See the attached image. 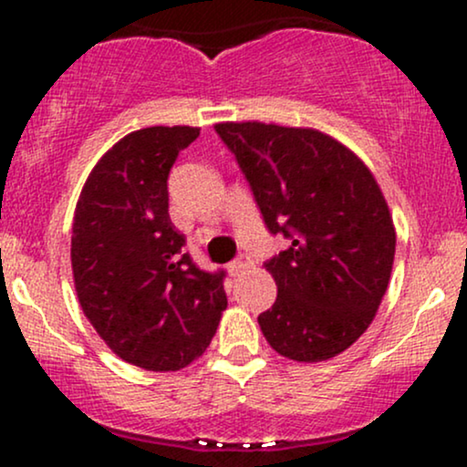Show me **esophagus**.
Listing matches in <instances>:
<instances>
[{
	"instance_id": "1",
	"label": "esophagus",
	"mask_w": 467,
	"mask_h": 467,
	"mask_svg": "<svg viewBox=\"0 0 467 467\" xmlns=\"http://www.w3.org/2000/svg\"><path fill=\"white\" fill-rule=\"evenodd\" d=\"M250 265H252L250 256L248 254H239L237 259H234L233 264H230V272H233V275H241V272L248 270Z\"/></svg>"
}]
</instances>
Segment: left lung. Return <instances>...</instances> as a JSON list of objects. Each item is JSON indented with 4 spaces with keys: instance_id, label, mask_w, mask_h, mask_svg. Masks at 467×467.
<instances>
[{
    "instance_id": "obj_1",
    "label": "left lung",
    "mask_w": 467,
    "mask_h": 467,
    "mask_svg": "<svg viewBox=\"0 0 467 467\" xmlns=\"http://www.w3.org/2000/svg\"><path fill=\"white\" fill-rule=\"evenodd\" d=\"M270 234L287 250L265 261L278 294L259 316L270 347L289 360L334 358L371 325L395 259V228L371 171L314 130L222 122Z\"/></svg>"
}]
</instances>
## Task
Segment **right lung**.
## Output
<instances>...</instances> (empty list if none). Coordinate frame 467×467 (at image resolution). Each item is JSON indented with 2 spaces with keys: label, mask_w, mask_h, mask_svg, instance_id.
I'll return each instance as SVG.
<instances>
[{
  "label": "right lung",
  "mask_w": 467,
  "mask_h": 467,
  "mask_svg": "<svg viewBox=\"0 0 467 467\" xmlns=\"http://www.w3.org/2000/svg\"><path fill=\"white\" fill-rule=\"evenodd\" d=\"M197 127H147L94 166L72 223L78 303L122 360L178 371L206 351L226 309V272L184 252L169 217V173Z\"/></svg>",
  "instance_id": "obj_1"
}]
</instances>
